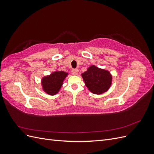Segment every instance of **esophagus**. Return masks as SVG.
<instances>
[{"label": "esophagus", "mask_w": 154, "mask_h": 154, "mask_svg": "<svg viewBox=\"0 0 154 154\" xmlns=\"http://www.w3.org/2000/svg\"><path fill=\"white\" fill-rule=\"evenodd\" d=\"M78 70L77 69H74L72 70V74H74V75H76L78 74Z\"/></svg>", "instance_id": "obj_1"}]
</instances>
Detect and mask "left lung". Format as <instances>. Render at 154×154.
Listing matches in <instances>:
<instances>
[{
	"instance_id": "left-lung-1",
	"label": "left lung",
	"mask_w": 154,
	"mask_h": 154,
	"mask_svg": "<svg viewBox=\"0 0 154 154\" xmlns=\"http://www.w3.org/2000/svg\"><path fill=\"white\" fill-rule=\"evenodd\" d=\"M82 76L88 89L95 94H103L108 91L112 79L109 71L95 66L88 67Z\"/></svg>"
}]
</instances>
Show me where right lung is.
<instances>
[{"label":"right lung","mask_w":154,"mask_h":154,"mask_svg":"<svg viewBox=\"0 0 154 154\" xmlns=\"http://www.w3.org/2000/svg\"><path fill=\"white\" fill-rule=\"evenodd\" d=\"M68 73L63 71H55L42 80L43 91L49 95H55L62 86L63 82Z\"/></svg>","instance_id":"obj_1"}]
</instances>
